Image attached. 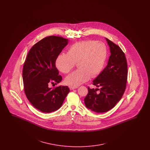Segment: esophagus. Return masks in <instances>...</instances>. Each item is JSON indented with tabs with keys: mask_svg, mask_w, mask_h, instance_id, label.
<instances>
[{
	"mask_svg": "<svg viewBox=\"0 0 150 150\" xmlns=\"http://www.w3.org/2000/svg\"><path fill=\"white\" fill-rule=\"evenodd\" d=\"M69 88L70 90H73V89H76L78 88L77 86H69Z\"/></svg>",
	"mask_w": 150,
	"mask_h": 150,
	"instance_id": "obj_1",
	"label": "esophagus"
}]
</instances>
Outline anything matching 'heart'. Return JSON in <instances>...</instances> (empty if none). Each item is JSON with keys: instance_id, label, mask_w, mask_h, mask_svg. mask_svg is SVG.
Returning <instances> with one entry per match:
<instances>
[{"instance_id": "obj_1", "label": "heart", "mask_w": 150, "mask_h": 150, "mask_svg": "<svg viewBox=\"0 0 150 150\" xmlns=\"http://www.w3.org/2000/svg\"><path fill=\"white\" fill-rule=\"evenodd\" d=\"M107 56L105 44L87 40L71 45L67 53L59 54L56 59L57 69L64 74L71 71L75 63L79 69L65 79L66 84L78 86L89 78H96L102 71Z\"/></svg>"}]
</instances>
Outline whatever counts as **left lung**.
Segmentation results:
<instances>
[{"label": "left lung", "instance_id": "obj_1", "mask_svg": "<svg viewBox=\"0 0 150 150\" xmlns=\"http://www.w3.org/2000/svg\"><path fill=\"white\" fill-rule=\"evenodd\" d=\"M110 47V56L107 66L93 81V84L100 87V92L88 88L84 98L86 107L97 113L106 112L120 100L126 88L128 66L124 52L117 45L105 38Z\"/></svg>", "mask_w": 150, "mask_h": 150}]
</instances>
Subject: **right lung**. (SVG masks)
Here are the masks:
<instances>
[{
	"mask_svg": "<svg viewBox=\"0 0 150 150\" xmlns=\"http://www.w3.org/2000/svg\"><path fill=\"white\" fill-rule=\"evenodd\" d=\"M69 39L56 36L44 38L29 50L23 65L22 76L26 96L33 106L40 111L50 113L57 111L70 89L67 86L50 88L62 76L56 67V59L68 44Z\"/></svg>",
	"mask_w": 150,
	"mask_h": 150,
	"instance_id": "1",
	"label": "right lung"
}]
</instances>
